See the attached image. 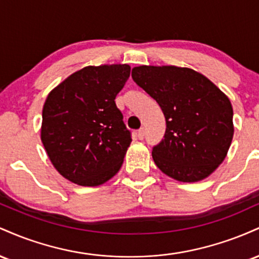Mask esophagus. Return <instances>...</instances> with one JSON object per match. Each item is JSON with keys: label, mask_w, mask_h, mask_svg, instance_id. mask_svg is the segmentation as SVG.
I'll use <instances>...</instances> for the list:
<instances>
[{"label": "esophagus", "mask_w": 259, "mask_h": 259, "mask_svg": "<svg viewBox=\"0 0 259 259\" xmlns=\"http://www.w3.org/2000/svg\"><path fill=\"white\" fill-rule=\"evenodd\" d=\"M138 138L140 139V140H142L145 138V129L144 127H141V129H139V132H138Z\"/></svg>", "instance_id": "esophagus-1"}]
</instances>
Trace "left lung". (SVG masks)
Wrapping results in <instances>:
<instances>
[{"mask_svg": "<svg viewBox=\"0 0 259 259\" xmlns=\"http://www.w3.org/2000/svg\"><path fill=\"white\" fill-rule=\"evenodd\" d=\"M140 88L157 101L165 118L164 136L152 148L156 165L184 183L207 178L227 156L234 135L230 101L210 80L190 68H133Z\"/></svg>", "mask_w": 259, "mask_h": 259, "instance_id": "1", "label": "left lung"}]
</instances>
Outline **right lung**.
<instances>
[{"mask_svg": "<svg viewBox=\"0 0 259 259\" xmlns=\"http://www.w3.org/2000/svg\"><path fill=\"white\" fill-rule=\"evenodd\" d=\"M130 76L127 64L85 67L47 96L41 141L65 179L97 186L118 173L132 132L115 105Z\"/></svg>", "mask_w": 259, "mask_h": 259, "instance_id": "obj_1", "label": "right lung"}]
</instances>
